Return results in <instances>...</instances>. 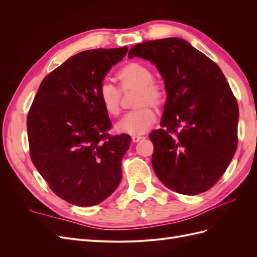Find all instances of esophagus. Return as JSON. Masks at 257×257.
<instances>
[{
	"mask_svg": "<svg viewBox=\"0 0 257 257\" xmlns=\"http://www.w3.org/2000/svg\"><path fill=\"white\" fill-rule=\"evenodd\" d=\"M141 139H143L142 136H132V142L133 143H138Z\"/></svg>",
	"mask_w": 257,
	"mask_h": 257,
	"instance_id": "1",
	"label": "esophagus"
}]
</instances>
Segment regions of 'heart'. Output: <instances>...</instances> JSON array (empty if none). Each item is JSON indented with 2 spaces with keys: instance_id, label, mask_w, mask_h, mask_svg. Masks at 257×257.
<instances>
[{
  "instance_id": "obj_1",
  "label": "heart",
  "mask_w": 257,
  "mask_h": 257,
  "mask_svg": "<svg viewBox=\"0 0 257 257\" xmlns=\"http://www.w3.org/2000/svg\"><path fill=\"white\" fill-rule=\"evenodd\" d=\"M118 79L120 89L107 80L99 84L100 103L108 114L116 115L121 109L122 92L136 89L135 107H138V109L124 114L123 118L115 123L114 128L120 134L143 135L157 121V113L150 105L160 107L164 102V92L160 84L153 81L151 69L138 62H130L124 65L118 73Z\"/></svg>"
}]
</instances>
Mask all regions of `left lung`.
<instances>
[{
	"label": "left lung",
	"mask_w": 257,
	"mask_h": 257,
	"mask_svg": "<svg viewBox=\"0 0 257 257\" xmlns=\"http://www.w3.org/2000/svg\"><path fill=\"white\" fill-rule=\"evenodd\" d=\"M151 61L167 93L162 128L149 135L152 166L167 188L204 193L222 177L237 149L239 109L221 68L182 38L135 45L128 58Z\"/></svg>",
	"instance_id": "8db88e82"
}]
</instances>
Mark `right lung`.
Masks as SVG:
<instances>
[{"label": "right lung", "mask_w": 257, "mask_h": 257, "mask_svg": "<svg viewBox=\"0 0 257 257\" xmlns=\"http://www.w3.org/2000/svg\"><path fill=\"white\" fill-rule=\"evenodd\" d=\"M128 48L85 50L42 81L27 119L30 157L51 191L67 203L99 204L118 188L131 137L111 136L99 84Z\"/></svg>", "instance_id": "add662e5"}]
</instances>
